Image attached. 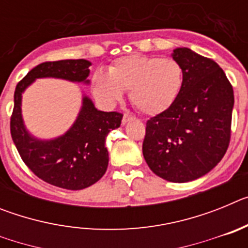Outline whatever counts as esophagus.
I'll list each match as a JSON object with an SVG mask.
<instances>
[{"label": "esophagus", "instance_id": "obj_1", "mask_svg": "<svg viewBox=\"0 0 248 248\" xmlns=\"http://www.w3.org/2000/svg\"><path fill=\"white\" fill-rule=\"evenodd\" d=\"M134 119V117H133V115H129V114H124V115H123V124H125V123H128V122H130V120H133Z\"/></svg>", "mask_w": 248, "mask_h": 248}]
</instances>
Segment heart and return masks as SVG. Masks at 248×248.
Listing matches in <instances>:
<instances>
[{"mask_svg":"<svg viewBox=\"0 0 248 248\" xmlns=\"http://www.w3.org/2000/svg\"><path fill=\"white\" fill-rule=\"evenodd\" d=\"M184 68L170 57L130 54L114 61L108 73L92 77V91L104 104H114L129 91L130 103L140 113L157 115L170 109L184 87Z\"/></svg>","mask_w":248,"mask_h":248,"instance_id":"b5f03b06","label":"heart"}]
</instances>
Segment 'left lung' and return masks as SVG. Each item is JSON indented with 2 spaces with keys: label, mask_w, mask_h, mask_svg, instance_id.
<instances>
[{
  "label": "left lung",
  "mask_w": 248,
  "mask_h": 248,
  "mask_svg": "<svg viewBox=\"0 0 248 248\" xmlns=\"http://www.w3.org/2000/svg\"><path fill=\"white\" fill-rule=\"evenodd\" d=\"M172 58L184 68V87L171 108L146 122L143 155L151 171L171 183L203 176L226 154L233 89L217 63L189 48Z\"/></svg>",
  "instance_id": "8db88e82"
}]
</instances>
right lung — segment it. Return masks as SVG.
Returning <instances> with one entry per match:
<instances>
[{
    "label": "right lung",
    "instance_id": "1",
    "mask_svg": "<svg viewBox=\"0 0 248 248\" xmlns=\"http://www.w3.org/2000/svg\"><path fill=\"white\" fill-rule=\"evenodd\" d=\"M91 62L85 59H64L45 62L31 69L15 91L11 115V135L19 156L36 176L50 185L67 190H82L97 183L108 168L105 138L120 126L123 114L100 111L87 97L76 123L63 137L41 141L26 131L21 115L22 92L36 78L54 77L72 82L88 83Z\"/></svg>",
    "mask_w": 248,
    "mask_h": 248
}]
</instances>
